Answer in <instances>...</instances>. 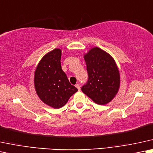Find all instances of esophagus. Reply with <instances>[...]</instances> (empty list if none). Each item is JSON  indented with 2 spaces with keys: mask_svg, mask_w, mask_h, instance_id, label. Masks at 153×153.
<instances>
[{
  "mask_svg": "<svg viewBox=\"0 0 153 153\" xmlns=\"http://www.w3.org/2000/svg\"><path fill=\"white\" fill-rule=\"evenodd\" d=\"M75 87H76L77 89H78V91H80V85H79V84H77L76 85H75Z\"/></svg>",
  "mask_w": 153,
  "mask_h": 153,
  "instance_id": "obj_1",
  "label": "esophagus"
}]
</instances>
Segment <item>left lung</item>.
Here are the masks:
<instances>
[{
	"label": "left lung",
	"mask_w": 153,
	"mask_h": 153,
	"mask_svg": "<svg viewBox=\"0 0 153 153\" xmlns=\"http://www.w3.org/2000/svg\"><path fill=\"white\" fill-rule=\"evenodd\" d=\"M88 81L82 91L94 103L104 105L119 92L120 73L113 57L99 47H93L84 54Z\"/></svg>",
	"instance_id": "8db88e82"
}]
</instances>
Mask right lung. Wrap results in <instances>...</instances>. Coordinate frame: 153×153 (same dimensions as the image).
Returning <instances> with one entry per match:
<instances>
[{
	"instance_id": "add662e5",
	"label": "right lung",
	"mask_w": 153,
	"mask_h": 153,
	"mask_svg": "<svg viewBox=\"0 0 153 153\" xmlns=\"http://www.w3.org/2000/svg\"><path fill=\"white\" fill-rule=\"evenodd\" d=\"M61 50L54 49L42 57L34 71L36 94L44 104L54 109L63 107L78 91L61 68Z\"/></svg>"
}]
</instances>
